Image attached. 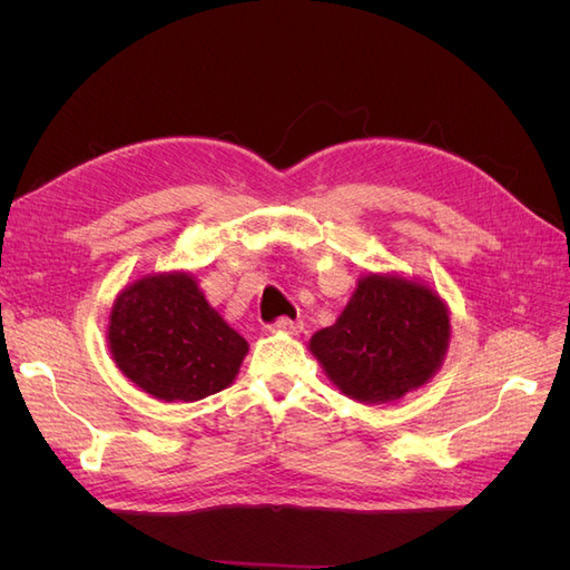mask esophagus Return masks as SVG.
<instances>
[{
	"label": "esophagus",
	"instance_id": "esophagus-1",
	"mask_svg": "<svg viewBox=\"0 0 570 570\" xmlns=\"http://www.w3.org/2000/svg\"><path fill=\"white\" fill-rule=\"evenodd\" d=\"M271 327H273L275 333L299 335V333H302V327H304V323H302V321H292V318H278V321H275Z\"/></svg>",
	"mask_w": 570,
	"mask_h": 570
}]
</instances>
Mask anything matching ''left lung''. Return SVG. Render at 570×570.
Wrapping results in <instances>:
<instances>
[{"mask_svg": "<svg viewBox=\"0 0 570 570\" xmlns=\"http://www.w3.org/2000/svg\"><path fill=\"white\" fill-rule=\"evenodd\" d=\"M450 340V308L433 287L400 273H366L308 350L350 400L387 404L440 371Z\"/></svg>", "mask_w": 570, "mask_h": 570, "instance_id": "left-lung-1", "label": "left lung"}]
</instances>
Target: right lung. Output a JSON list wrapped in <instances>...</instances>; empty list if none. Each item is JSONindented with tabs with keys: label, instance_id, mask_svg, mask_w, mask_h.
<instances>
[{
	"label": "right lung",
	"instance_id": "right-lung-1",
	"mask_svg": "<svg viewBox=\"0 0 570 570\" xmlns=\"http://www.w3.org/2000/svg\"><path fill=\"white\" fill-rule=\"evenodd\" d=\"M107 344L118 371L161 402H197L226 390L249 352L189 271L149 273L120 289Z\"/></svg>",
	"mask_w": 570,
	"mask_h": 570
}]
</instances>
